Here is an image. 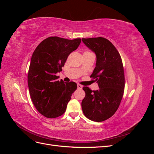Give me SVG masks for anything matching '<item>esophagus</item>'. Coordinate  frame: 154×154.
I'll return each instance as SVG.
<instances>
[{
  "label": "esophagus",
  "instance_id": "1",
  "mask_svg": "<svg viewBox=\"0 0 154 154\" xmlns=\"http://www.w3.org/2000/svg\"><path fill=\"white\" fill-rule=\"evenodd\" d=\"M77 87H78V89H82V87H83V86H82V85H80V84H78V85H77Z\"/></svg>",
  "mask_w": 154,
  "mask_h": 154
}]
</instances>
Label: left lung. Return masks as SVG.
Returning <instances> with one entry per match:
<instances>
[{
    "mask_svg": "<svg viewBox=\"0 0 154 154\" xmlns=\"http://www.w3.org/2000/svg\"><path fill=\"white\" fill-rule=\"evenodd\" d=\"M83 42L96 53V67L91 78L99 89L83 87L85 96L82 102L83 112L93 122H101L112 116L120 105L124 93L125 74L118 51L103 37L82 38Z\"/></svg>",
    "mask_w": 154,
    "mask_h": 154,
    "instance_id": "8db88e82",
    "label": "left lung"
}]
</instances>
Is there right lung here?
<instances>
[{
    "label": "right lung",
    "instance_id": "obj_1",
    "mask_svg": "<svg viewBox=\"0 0 154 154\" xmlns=\"http://www.w3.org/2000/svg\"><path fill=\"white\" fill-rule=\"evenodd\" d=\"M81 41L50 36L41 42L32 53L27 75L29 91L35 108L46 118L63 114L76 90L75 82L58 81L56 74L62 71L69 55Z\"/></svg>",
    "mask_w": 154,
    "mask_h": 154
}]
</instances>
